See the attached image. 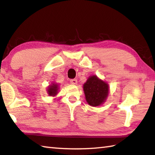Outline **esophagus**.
<instances>
[{"instance_id":"obj_1","label":"esophagus","mask_w":155,"mask_h":155,"mask_svg":"<svg viewBox=\"0 0 155 155\" xmlns=\"http://www.w3.org/2000/svg\"><path fill=\"white\" fill-rule=\"evenodd\" d=\"M70 82H71V83L72 84H76L77 83V80L75 79V78H74V79H71L70 81Z\"/></svg>"}]
</instances>
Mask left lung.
<instances>
[{
	"label": "left lung",
	"instance_id": "left-lung-1",
	"mask_svg": "<svg viewBox=\"0 0 155 155\" xmlns=\"http://www.w3.org/2000/svg\"><path fill=\"white\" fill-rule=\"evenodd\" d=\"M84 92L87 103L93 107L103 104L108 96V84L97 77L92 76L83 86Z\"/></svg>",
	"mask_w": 155,
	"mask_h": 155
}]
</instances>
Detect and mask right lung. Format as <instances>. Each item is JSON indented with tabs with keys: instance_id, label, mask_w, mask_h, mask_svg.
Returning <instances> with one entry per match:
<instances>
[{
	"instance_id": "add662e5",
	"label": "right lung",
	"mask_w": 155,
	"mask_h": 155,
	"mask_svg": "<svg viewBox=\"0 0 155 155\" xmlns=\"http://www.w3.org/2000/svg\"><path fill=\"white\" fill-rule=\"evenodd\" d=\"M58 91V85L57 84H52V85H51L48 87V93L50 96H54L57 94Z\"/></svg>"
}]
</instances>
